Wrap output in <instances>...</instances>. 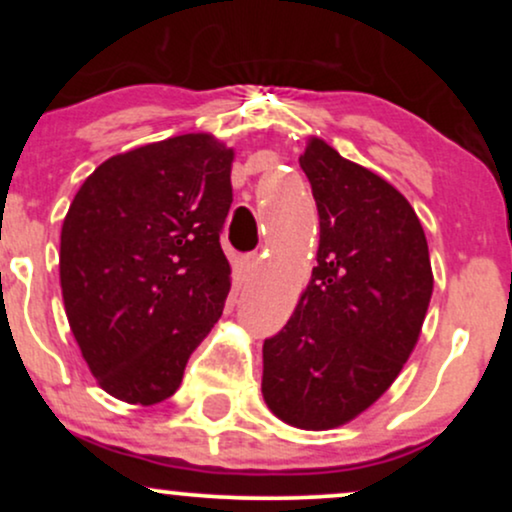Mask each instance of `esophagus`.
<instances>
[{
	"instance_id": "34e87169",
	"label": "esophagus",
	"mask_w": 512,
	"mask_h": 512,
	"mask_svg": "<svg viewBox=\"0 0 512 512\" xmlns=\"http://www.w3.org/2000/svg\"><path fill=\"white\" fill-rule=\"evenodd\" d=\"M257 264H260V257H257V255L240 257V260H238V272L243 274L245 279H250V276L257 272Z\"/></svg>"
}]
</instances>
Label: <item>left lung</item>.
Segmentation results:
<instances>
[{"mask_svg": "<svg viewBox=\"0 0 512 512\" xmlns=\"http://www.w3.org/2000/svg\"><path fill=\"white\" fill-rule=\"evenodd\" d=\"M320 214V248L291 320L262 346V395L305 431L349 424L395 383L419 342L433 272L407 197L310 137L298 158Z\"/></svg>", "mask_w": 512, "mask_h": 512, "instance_id": "left-lung-1", "label": "left lung"}]
</instances>
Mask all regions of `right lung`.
<instances>
[{"instance_id": "obj_1", "label": "right lung", "mask_w": 512, "mask_h": 512, "mask_svg": "<svg viewBox=\"0 0 512 512\" xmlns=\"http://www.w3.org/2000/svg\"><path fill=\"white\" fill-rule=\"evenodd\" d=\"M231 166L233 149L207 132L139 146L93 170L64 216L69 327L93 378L122 402L173 395L221 317Z\"/></svg>"}]
</instances>
